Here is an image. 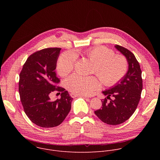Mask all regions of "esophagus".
Instances as JSON below:
<instances>
[{"label": "esophagus", "mask_w": 160, "mask_h": 160, "mask_svg": "<svg viewBox=\"0 0 160 160\" xmlns=\"http://www.w3.org/2000/svg\"><path fill=\"white\" fill-rule=\"evenodd\" d=\"M70 96L72 98H75V97H77V96H81V97H83V98H88V97H87L86 96H80V95H78V94H75V93H71Z\"/></svg>", "instance_id": "esophagus-1"}]
</instances>
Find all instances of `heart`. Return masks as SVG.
<instances>
[{"instance_id": "obj_1", "label": "heart", "mask_w": 160, "mask_h": 160, "mask_svg": "<svg viewBox=\"0 0 160 160\" xmlns=\"http://www.w3.org/2000/svg\"><path fill=\"white\" fill-rule=\"evenodd\" d=\"M85 54L94 64V72L106 85L118 82L126 74L127 62L122 56H115L114 52L105 47L89 49ZM76 56L73 52H65L59 58L57 70L61 76H66L73 69ZM66 87L72 92L85 96L92 95L100 87L99 82L94 77H82L73 74L65 82Z\"/></svg>"}]
</instances>
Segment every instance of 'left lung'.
<instances>
[{
  "instance_id": "left-lung-1",
  "label": "left lung",
  "mask_w": 160,
  "mask_h": 160,
  "mask_svg": "<svg viewBox=\"0 0 160 160\" xmlns=\"http://www.w3.org/2000/svg\"><path fill=\"white\" fill-rule=\"evenodd\" d=\"M115 48L126 58L128 71L118 82L102 91V93L107 97L101 100L102 107L94 111L102 122L112 125L125 122L133 115L142 90V72L134 54L120 45H115ZM110 96L113 97V99L108 102L107 99Z\"/></svg>"
}]
</instances>
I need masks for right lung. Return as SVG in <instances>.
Segmentation results:
<instances>
[{"label":"right lung","mask_w":160,"mask_h":160,"mask_svg":"<svg viewBox=\"0 0 160 160\" xmlns=\"http://www.w3.org/2000/svg\"><path fill=\"white\" fill-rule=\"evenodd\" d=\"M61 48H47L30 56L19 74V92L24 111L37 125L51 128L59 125L71 109L73 98L57 84L60 79L55 70ZM56 89L61 98L52 101Z\"/></svg>","instance_id":"add662e5"}]
</instances>
